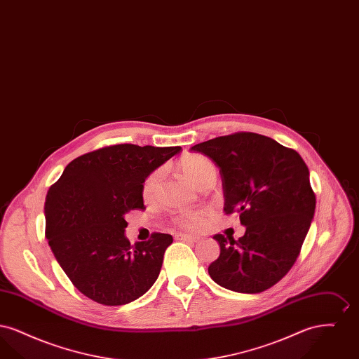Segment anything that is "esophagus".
<instances>
[{"label": "esophagus", "instance_id": "1", "mask_svg": "<svg viewBox=\"0 0 359 359\" xmlns=\"http://www.w3.org/2000/svg\"><path fill=\"white\" fill-rule=\"evenodd\" d=\"M175 238L179 241H186V242H198L199 237L196 236H189V234H176Z\"/></svg>", "mask_w": 359, "mask_h": 359}]
</instances>
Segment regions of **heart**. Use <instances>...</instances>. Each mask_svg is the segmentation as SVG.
I'll return each mask as SVG.
<instances>
[{"label": "heart", "mask_w": 359, "mask_h": 359, "mask_svg": "<svg viewBox=\"0 0 359 359\" xmlns=\"http://www.w3.org/2000/svg\"><path fill=\"white\" fill-rule=\"evenodd\" d=\"M177 168L195 187L203 188L208 183L215 180V168L212 163L202 154H184L179 160ZM161 179H163L161 168L154 170L145 177L141 187V195L145 202H154L157 198L160 186H161ZM208 215H210V210L207 208L195 210V211H183L176 214L172 221L173 224H176L183 230L196 231L205 226Z\"/></svg>", "instance_id": "b5f03b06"}]
</instances>
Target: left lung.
I'll list each match as a JSON object with an SVG mask.
<instances>
[{
  "instance_id": "obj_1",
  "label": "left lung",
  "mask_w": 359,
  "mask_h": 359,
  "mask_svg": "<svg viewBox=\"0 0 359 359\" xmlns=\"http://www.w3.org/2000/svg\"><path fill=\"white\" fill-rule=\"evenodd\" d=\"M219 168L224 212L239 214L246 227L234 239L215 234L221 255L208 266L211 278L239 293L269 290L290 272L315 214L309 171L296 151L273 138L238 132L191 148Z\"/></svg>"
}]
</instances>
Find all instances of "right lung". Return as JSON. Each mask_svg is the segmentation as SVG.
<instances>
[{"instance_id": "1", "label": "right lung", "mask_w": 359, "mask_h": 359, "mask_svg": "<svg viewBox=\"0 0 359 359\" xmlns=\"http://www.w3.org/2000/svg\"><path fill=\"white\" fill-rule=\"evenodd\" d=\"M180 151L133 144L101 148L72 160L48 189V245L71 283L88 299L123 306L157 280L172 236L154 233L130 245L125 214L145 208V177Z\"/></svg>"}]
</instances>
